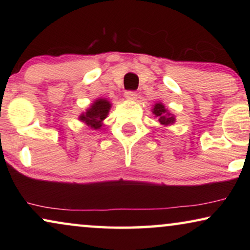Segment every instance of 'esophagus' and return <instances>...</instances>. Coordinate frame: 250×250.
Masks as SVG:
<instances>
[{"label":"esophagus","instance_id":"obj_1","mask_svg":"<svg viewBox=\"0 0 250 250\" xmlns=\"http://www.w3.org/2000/svg\"><path fill=\"white\" fill-rule=\"evenodd\" d=\"M125 98L129 101H135L136 99H138V94H136L135 92L128 91V92H126V93H125Z\"/></svg>","mask_w":250,"mask_h":250}]
</instances>
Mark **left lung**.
<instances>
[{
  "label": "left lung",
  "instance_id": "obj_1",
  "mask_svg": "<svg viewBox=\"0 0 250 250\" xmlns=\"http://www.w3.org/2000/svg\"><path fill=\"white\" fill-rule=\"evenodd\" d=\"M151 111L153 116H155L156 118H158V122L160 124L164 126L172 125L176 121L175 116H174L162 102H156V104L152 105Z\"/></svg>",
  "mask_w": 250,
  "mask_h": 250
}]
</instances>
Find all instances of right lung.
I'll use <instances>...</instances> for the list:
<instances>
[{"mask_svg":"<svg viewBox=\"0 0 250 250\" xmlns=\"http://www.w3.org/2000/svg\"><path fill=\"white\" fill-rule=\"evenodd\" d=\"M111 109V102L104 98H99L90 104L86 110L78 116V121L84 123L91 129H100L104 121L108 117Z\"/></svg>","mask_w":250,"mask_h":250,"instance_id":"right-lung-1","label":"right lung"}]
</instances>
